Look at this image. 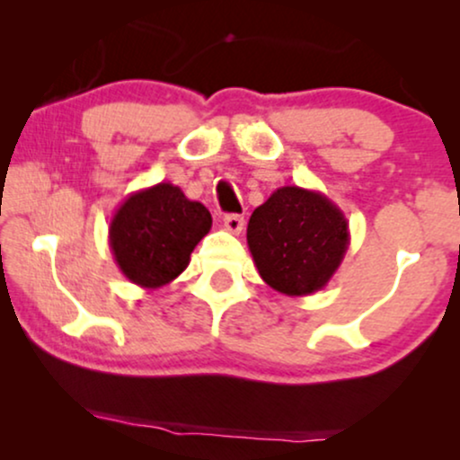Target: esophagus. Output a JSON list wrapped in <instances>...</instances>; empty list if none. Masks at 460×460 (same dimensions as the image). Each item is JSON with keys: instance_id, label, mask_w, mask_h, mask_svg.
I'll return each mask as SVG.
<instances>
[{"instance_id": "obj_1", "label": "esophagus", "mask_w": 460, "mask_h": 460, "mask_svg": "<svg viewBox=\"0 0 460 460\" xmlns=\"http://www.w3.org/2000/svg\"><path fill=\"white\" fill-rule=\"evenodd\" d=\"M223 225H225V229L229 231V234H242V229H244V218H242V216H237V214H229V216H225L223 218Z\"/></svg>"}]
</instances>
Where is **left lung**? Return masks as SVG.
Segmentation results:
<instances>
[{
    "instance_id": "8db88e82",
    "label": "left lung",
    "mask_w": 460,
    "mask_h": 460,
    "mask_svg": "<svg viewBox=\"0 0 460 460\" xmlns=\"http://www.w3.org/2000/svg\"><path fill=\"white\" fill-rule=\"evenodd\" d=\"M248 251L260 277L285 296L320 292L350 244L344 212L318 190L283 186L248 220Z\"/></svg>"
}]
</instances>
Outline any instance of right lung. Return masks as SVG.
I'll return each mask as SVG.
<instances>
[{
	"instance_id": "right-lung-1",
	"label": "right lung",
	"mask_w": 460,
	"mask_h": 460,
	"mask_svg": "<svg viewBox=\"0 0 460 460\" xmlns=\"http://www.w3.org/2000/svg\"><path fill=\"white\" fill-rule=\"evenodd\" d=\"M209 229L208 208L162 181L131 192L119 205L108 229L110 251L131 283L157 289L186 270L194 246Z\"/></svg>"
}]
</instances>
